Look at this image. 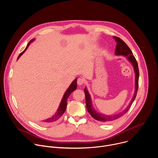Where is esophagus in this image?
<instances>
[{
    "label": "esophagus",
    "instance_id": "1",
    "mask_svg": "<svg viewBox=\"0 0 158 158\" xmlns=\"http://www.w3.org/2000/svg\"><path fill=\"white\" fill-rule=\"evenodd\" d=\"M77 84H78L79 85H82L84 84V79H82V78H79V79H77Z\"/></svg>",
    "mask_w": 158,
    "mask_h": 158
}]
</instances>
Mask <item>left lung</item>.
<instances>
[{
  "instance_id": "obj_1",
  "label": "left lung",
  "mask_w": 158,
  "mask_h": 158,
  "mask_svg": "<svg viewBox=\"0 0 158 158\" xmlns=\"http://www.w3.org/2000/svg\"><path fill=\"white\" fill-rule=\"evenodd\" d=\"M113 38L115 39L116 42V48L115 50V55L116 56H123L125 57L128 61L132 64L134 68V73H135V91L134 93V96L125 109H124L122 112H119L118 114H114L112 115H106L104 114L101 113V112H98L97 110H95L93 106L92 100L91 96H90L86 87L84 89V93L85 96V103H86V108L87 109V111L94 119H95L97 121H101L103 123H110L113 121H115L121 117H122L123 115H124L126 112L128 111L129 108L131 107L132 102H134L135 98H136L138 89V82H139V69H138V62L135 59L134 56L132 54V51L127 46V45L120 38L117 37H113Z\"/></svg>"
}]
</instances>
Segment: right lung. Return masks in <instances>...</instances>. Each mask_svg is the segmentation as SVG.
I'll return each mask as SVG.
<instances>
[{"label":"right lung","instance_id":"obj_1","mask_svg":"<svg viewBox=\"0 0 158 158\" xmlns=\"http://www.w3.org/2000/svg\"><path fill=\"white\" fill-rule=\"evenodd\" d=\"M35 40V39H32L31 41H29V42L28 43L27 46H26V49H24V51L21 52L19 56H18L17 57V60L20 58V57L23 54L25 51L27 50V49L28 48V47L29 46V45ZM77 89V78L75 79L74 81H73V82L71 83V84L69 85V87H68V89H67V91H65V93H64L63 97H62V99L61 100V102L60 103V105L59 106V108L57 109V112H56V114L52 116V117L48 118V119H46L45 120H43L42 121V124H51V123H53L54 122H56V121L59 120L60 117L63 115V114L65 112V110H66V107H67V98H69V96H70V94L73 92L75 90Z\"/></svg>","mask_w":158,"mask_h":158}]
</instances>
